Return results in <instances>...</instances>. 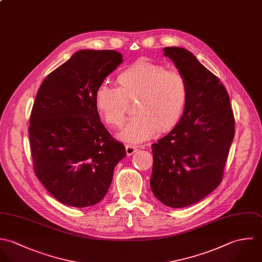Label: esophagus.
I'll list each match as a JSON object with an SVG mask.
<instances>
[{"label": "esophagus", "instance_id": "34e87169", "mask_svg": "<svg viewBox=\"0 0 262 262\" xmlns=\"http://www.w3.org/2000/svg\"><path fill=\"white\" fill-rule=\"evenodd\" d=\"M137 147L135 146H132V145H126L125 146V151H126V155L127 156H132L134 153L137 152Z\"/></svg>", "mask_w": 262, "mask_h": 262}]
</instances>
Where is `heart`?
<instances>
[{"label": "heart", "mask_w": 262, "mask_h": 262, "mask_svg": "<svg viewBox=\"0 0 262 262\" xmlns=\"http://www.w3.org/2000/svg\"><path fill=\"white\" fill-rule=\"evenodd\" d=\"M120 87L102 82L96 89L97 109L110 126H120L128 99L140 98L137 115L128 120L118 137L128 143H142L159 129L168 130L179 120L187 101L188 87L178 71L151 62H137L118 76Z\"/></svg>", "instance_id": "obj_1"}]
</instances>
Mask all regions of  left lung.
<instances>
[{
	"label": "left lung",
	"mask_w": 262,
	"mask_h": 262,
	"mask_svg": "<svg viewBox=\"0 0 262 262\" xmlns=\"http://www.w3.org/2000/svg\"><path fill=\"white\" fill-rule=\"evenodd\" d=\"M187 82L183 114L173 129L152 145L154 195L165 206H191L222 181L235 135V119L224 85L189 51L165 48Z\"/></svg>",
	"instance_id": "8db88e82"
}]
</instances>
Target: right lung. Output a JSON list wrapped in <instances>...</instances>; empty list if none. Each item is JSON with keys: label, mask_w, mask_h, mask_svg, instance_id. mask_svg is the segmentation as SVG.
Instances as JSON below:
<instances>
[{"label": "right lung", "mask_w": 262, "mask_h": 262, "mask_svg": "<svg viewBox=\"0 0 262 262\" xmlns=\"http://www.w3.org/2000/svg\"><path fill=\"white\" fill-rule=\"evenodd\" d=\"M122 61L115 51H79L45 79L36 94L28 129L34 171L61 204H98L126 155L105 128L95 102L97 87Z\"/></svg>", "instance_id": "obj_1"}]
</instances>
